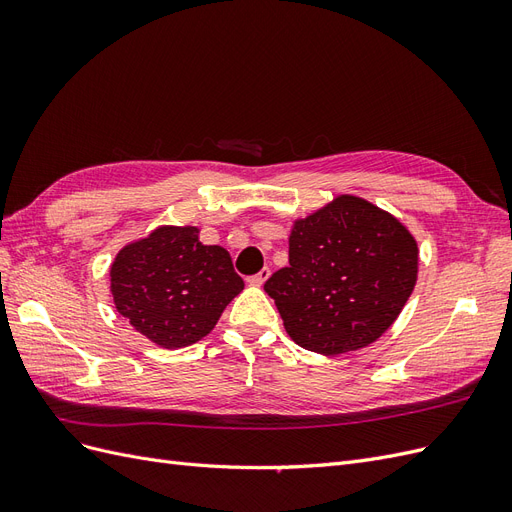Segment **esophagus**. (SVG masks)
<instances>
[{"mask_svg":"<svg viewBox=\"0 0 512 512\" xmlns=\"http://www.w3.org/2000/svg\"><path fill=\"white\" fill-rule=\"evenodd\" d=\"M269 275H271V269H260L256 275H250V277H247V282H250L252 286H262V284H265L267 280H269Z\"/></svg>","mask_w":512,"mask_h":512,"instance_id":"esophagus-1","label":"esophagus"}]
</instances>
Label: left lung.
Instances as JSON below:
<instances>
[{
    "instance_id": "obj_1",
    "label": "left lung",
    "mask_w": 512,
    "mask_h": 512,
    "mask_svg": "<svg viewBox=\"0 0 512 512\" xmlns=\"http://www.w3.org/2000/svg\"><path fill=\"white\" fill-rule=\"evenodd\" d=\"M288 245V267L269 277L265 292L292 342L318 354L376 342L416 284L410 230L359 196L342 194L294 222Z\"/></svg>"
}]
</instances>
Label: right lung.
I'll list each match as a JSON object with an SVG mask.
<instances>
[{"mask_svg":"<svg viewBox=\"0 0 512 512\" xmlns=\"http://www.w3.org/2000/svg\"><path fill=\"white\" fill-rule=\"evenodd\" d=\"M243 290L230 254L203 245L194 226H160L123 247L111 265L117 312L153 344L192 346Z\"/></svg>","mask_w":512,"mask_h":512,"instance_id":"1","label":"right lung"}]
</instances>
